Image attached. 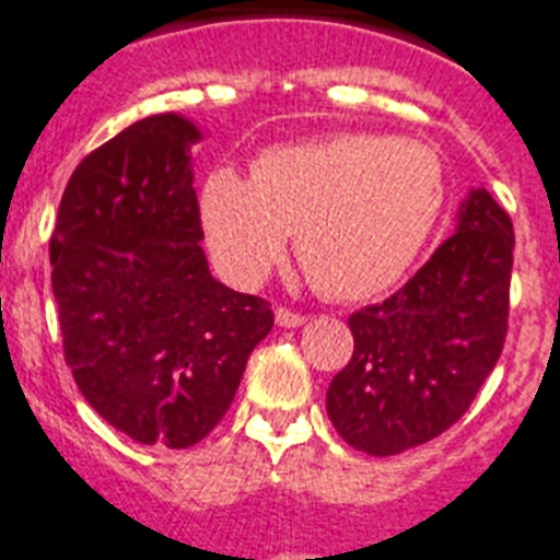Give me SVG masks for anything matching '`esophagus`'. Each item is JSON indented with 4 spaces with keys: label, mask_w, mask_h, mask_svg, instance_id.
Here are the masks:
<instances>
[{
    "label": "esophagus",
    "mask_w": 560,
    "mask_h": 560,
    "mask_svg": "<svg viewBox=\"0 0 560 560\" xmlns=\"http://www.w3.org/2000/svg\"><path fill=\"white\" fill-rule=\"evenodd\" d=\"M305 314H296L290 307H276V325H281V328H299V325H305Z\"/></svg>",
    "instance_id": "obj_1"
}]
</instances>
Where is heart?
Wrapping results in <instances>:
<instances>
[{"instance_id": "b5f03b06", "label": "heart", "mask_w": 560, "mask_h": 560, "mask_svg": "<svg viewBox=\"0 0 560 560\" xmlns=\"http://www.w3.org/2000/svg\"><path fill=\"white\" fill-rule=\"evenodd\" d=\"M447 200L442 156L416 139L337 133L279 144L253 179L211 171L200 218L214 267L235 288L270 272L296 232V255L334 299L392 288L433 235Z\"/></svg>"}]
</instances>
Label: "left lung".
I'll return each mask as SVG.
<instances>
[{"instance_id": "obj_1", "label": "left lung", "mask_w": 560, "mask_h": 560, "mask_svg": "<svg viewBox=\"0 0 560 560\" xmlns=\"http://www.w3.org/2000/svg\"><path fill=\"white\" fill-rule=\"evenodd\" d=\"M512 253V218L470 188L456 235L395 296L349 316L354 354L325 407L354 451L395 456L465 416L503 351Z\"/></svg>"}]
</instances>
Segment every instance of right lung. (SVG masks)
Segmentation results:
<instances>
[{
	"mask_svg": "<svg viewBox=\"0 0 560 560\" xmlns=\"http://www.w3.org/2000/svg\"><path fill=\"white\" fill-rule=\"evenodd\" d=\"M177 113L136 121L74 168L51 235L66 363L90 407L139 444L191 447L218 427L270 305L209 272Z\"/></svg>",
	"mask_w": 560,
	"mask_h": 560,
	"instance_id": "add662e5",
	"label": "right lung"
}]
</instances>
